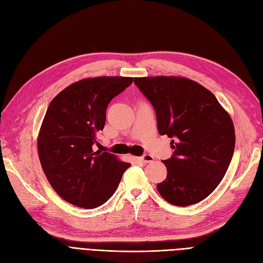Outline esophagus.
Returning a JSON list of instances; mask_svg holds the SVG:
<instances>
[{
    "instance_id": "obj_1",
    "label": "esophagus",
    "mask_w": 263,
    "mask_h": 263,
    "mask_svg": "<svg viewBox=\"0 0 263 263\" xmlns=\"http://www.w3.org/2000/svg\"><path fill=\"white\" fill-rule=\"evenodd\" d=\"M139 160H141L142 163H152L154 160V157L149 154H145V155L139 157Z\"/></svg>"
}]
</instances>
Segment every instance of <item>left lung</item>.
<instances>
[{
    "label": "left lung",
    "mask_w": 263,
    "mask_h": 263,
    "mask_svg": "<svg viewBox=\"0 0 263 263\" xmlns=\"http://www.w3.org/2000/svg\"><path fill=\"white\" fill-rule=\"evenodd\" d=\"M134 84L154 107L160 135L172 139L157 190L167 202L188 206L215 190L231 164L235 129L230 115L199 83L176 76L137 78Z\"/></svg>",
    "instance_id": "1"
}]
</instances>
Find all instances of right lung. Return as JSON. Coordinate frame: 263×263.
Listing matches in <instances>:
<instances>
[{"label":"right lung","instance_id":"obj_1","mask_svg":"<svg viewBox=\"0 0 263 263\" xmlns=\"http://www.w3.org/2000/svg\"><path fill=\"white\" fill-rule=\"evenodd\" d=\"M132 78L84 79L64 88L50 103L38 135V155L48 181L66 202L94 209L112 197L131 164L108 152L92 151L103 131L110 101Z\"/></svg>","mask_w":263,"mask_h":263}]
</instances>
